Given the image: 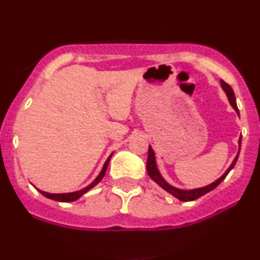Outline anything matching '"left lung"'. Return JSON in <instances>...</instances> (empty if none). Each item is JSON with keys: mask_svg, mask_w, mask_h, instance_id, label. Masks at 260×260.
<instances>
[{"mask_svg": "<svg viewBox=\"0 0 260 260\" xmlns=\"http://www.w3.org/2000/svg\"><path fill=\"white\" fill-rule=\"evenodd\" d=\"M220 83H221V88L222 90L225 91L226 96H228L229 99V103L230 105L234 107V110L236 112H237V115L240 116V111H238V107H237V104H236V98H235V92L232 90V88L230 86L228 83H225L223 80H220ZM241 142H242V136L240 137V139H238V153L236 155V157L232 161V164L230 165V168L226 170L225 172H223V175L221 177L217 178L216 181H214L213 183L208 184V186L205 187H201V188H194V189H181V188H177V187H174L171 186V184L169 183V182H166L165 178L162 177L160 174L159 169H157V165H156V157H155V153L153 150V148L149 145V150H148V161H147V171H148V175L150 176V178L153 180L154 182H156L159 186L162 188V189H165L166 192H169L170 194H172L175 197V198L180 199L182 202H190V201H196V199L201 198L202 196L207 194L208 192H210V190H213L214 188H216L219 186L221 182L225 180L226 176L229 175V172L231 171L232 169L235 168L236 162H237V159H238V155H240V150H241Z\"/></svg>", "mask_w": 260, "mask_h": 260, "instance_id": "1", "label": "left lung"}]
</instances>
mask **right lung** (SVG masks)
I'll list each match as a JSON object with an SVG mask.
<instances>
[{"mask_svg":"<svg viewBox=\"0 0 260 260\" xmlns=\"http://www.w3.org/2000/svg\"><path fill=\"white\" fill-rule=\"evenodd\" d=\"M112 154H113V153H111V155H110V156L107 157V160L105 161V164H104V166H103V169H101L99 176H98V177L95 178V180L92 181L91 183L89 184V186L82 188V189L76 190V192H71V193H47V192H44V190L38 189V188H37V189H38L39 192H40L41 194H43L44 197H46V198L52 199V201H56V202L68 203V202H74V201H77V199H79L80 197L84 194V193L88 192V190H90L92 187L96 186V184L99 183V182H100L101 180H103L104 176H105V174H106V170H107V166H109L110 160H111V157H112Z\"/></svg>","mask_w":260,"mask_h":260,"instance_id":"1","label":"right lung"}]
</instances>
